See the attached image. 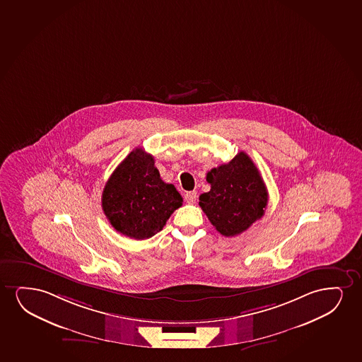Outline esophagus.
Wrapping results in <instances>:
<instances>
[{"label":"esophagus","mask_w":362,"mask_h":362,"mask_svg":"<svg viewBox=\"0 0 362 362\" xmlns=\"http://www.w3.org/2000/svg\"><path fill=\"white\" fill-rule=\"evenodd\" d=\"M184 197H185V200L189 204H194V202H197V192H188Z\"/></svg>","instance_id":"obj_1"}]
</instances>
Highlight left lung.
<instances>
[{
    "label": "left lung",
    "mask_w": 362,
    "mask_h": 362,
    "mask_svg": "<svg viewBox=\"0 0 362 362\" xmlns=\"http://www.w3.org/2000/svg\"><path fill=\"white\" fill-rule=\"evenodd\" d=\"M206 180L211 189L200 195L199 205L221 235H240L263 216L268 190L258 168L245 152L207 172Z\"/></svg>",
    "instance_id": "1"
}]
</instances>
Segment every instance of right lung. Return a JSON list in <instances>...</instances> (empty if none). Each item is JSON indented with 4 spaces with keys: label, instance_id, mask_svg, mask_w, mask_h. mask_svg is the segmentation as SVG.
Wrapping results in <instances>:
<instances>
[{
    "label": "right lung",
    "instance_id": "1",
    "mask_svg": "<svg viewBox=\"0 0 362 362\" xmlns=\"http://www.w3.org/2000/svg\"><path fill=\"white\" fill-rule=\"evenodd\" d=\"M182 202L175 187L160 179L153 157L142 148H135L117 165L102 194L110 225L137 240L160 232Z\"/></svg>",
    "mask_w": 362,
    "mask_h": 362
}]
</instances>
